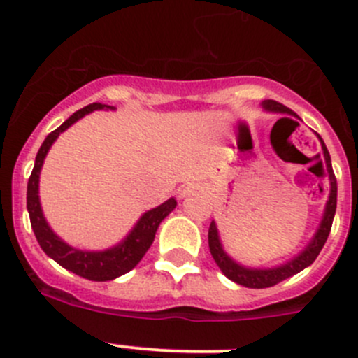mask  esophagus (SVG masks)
Returning a JSON list of instances; mask_svg holds the SVG:
<instances>
[{
	"label": "esophagus",
	"instance_id": "34e87169",
	"mask_svg": "<svg viewBox=\"0 0 358 358\" xmlns=\"http://www.w3.org/2000/svg\"><path fill=\"white\" fill-rule=\"evenodd\" d=\"M201 192H202V190L197 185H187L185 189H183L182 192H180V197H182V199H185V197L197 196V194H201Z\"/></svg>",
	"mask_w": 358,
	"mask_h": 358
}]
</instances>
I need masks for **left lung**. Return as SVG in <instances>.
<instances>
[{
	"mask_svg": "<svg viewBox=\"0 0 358 358\" xmlns=\"http://www.w3.org/2000/svg\"><path fill=\"white\" fill-rule=\"evenodd\" d=\"M262 107L268 112H280V114H291L294 117L298 115L294 114L291 109H287L282 103L275 102V100H263ZM287 119V117H282ZM320 140V145H322V159L326 161L327 168V176H329V199L326 202V209H324L322 220H320V225L317 229V232L313 234L312 241L306 244V248L299 252L298 256L289 259V262L282 263V265L272 266V268H251V266H244L241 263H237L232 256L227 255V251L223 249L222 241H220L218 227L215 222H211L208 232V243H209V251H211L213 259L216 262V265L220 266V270L223 272V275L229 277L230 280H234L236 284H241L244 287H251V289H263V287H272L275 284L282 282V280L289 279V277L296 275L298 272H301L303 268L312 265L315 262V258L319 256V252L322 251L324 244H326L327 237H329L331 227H333L334 213H336V201H338V183H336V176L333 171V164H331V156L329 150H327L326 143L320 138L319 133H315ZM317 159L320 157L315 156Z\"/></svg>",
	"mask_w": 358,
	"mask_h": 358,
	"instance_id": "1",
	"label": "left lung"
}]
</instances>
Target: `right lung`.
Returning a JSON list of instances; mask_svg holds the SVG:
<instances>
[{"instance_id":"obj_1","label":"right lung","mask_w":358,"mask_h":358,"mask_svg":"<svg viewBox=\"0 0 358 358\" xmlns=\"http://www.w3.org/2000/svg\"><path fill=\"white\" fill-rule=\"evenodd\" d=\"M102 109L114 110V107L103 106V103H90V106L74 112L55 131L50 133L45 138V142L41 143V147H39L34 168H32V173L27 182V211L29 218H31V227L34 230V236L38 239L39 246L50 258L55 259L60 266H64L69 272L76 273L79 277H85L88 280H95V282L114 280L135 268L147 252V249L150 248V244L154 243V237H156V232L162 220L176 208V199L171 197V199L162 202L157 208L143 213L131 229V232L121 243L109 249H103V251H85V249L69 246L66 241L60 239L50 229L48 222H46L45 215H43L41 202H39V175H41V168L46 154H48L53 142L59 138L60 133L66 131L69 126H72L76 121L85 117L90 112Z\"/></svg>"}]
</instances>
